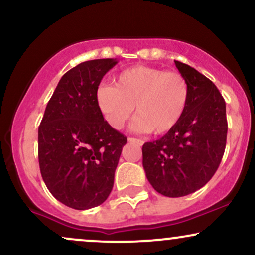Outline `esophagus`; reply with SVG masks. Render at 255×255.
I'll return each instance as SVG.
<instances>
[{"instance_id":"esophagus-1","label":"esophagus","mask_w":255,"mask_h":255,"mask_svg":"<svg viewBox=\"0 0 255 255\" xmlns=\"http://www.w3.org/2000/svg\"><path fill=\"white\" fill-rule=\"evenodd\" d=\"M128 141L131 142V144H137L140 146L144 144V141L141 139H136V137H128Z\"/></svg>"}]
</instances>
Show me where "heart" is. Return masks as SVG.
Wrapping results in <instances>:
<instances>
[{"instance_id": "b5f03b06", "label": "heart", "mask_w": 255, "mask_h": 255, "mask_svg": "<svg viewBox=\"0 0 255 255\" xmlns=\"http://www.w3.org/2000/svg\"><path fill=\"white\" fill-rule=\"evenodd\" d=\"M189 92L188 81L180 72L134 66L120 73L115 86L99 85L96 103L108 125L115 129L124 127L135 105L134 129L165 134L183 118Z\"/></svg>"}]
</instances>
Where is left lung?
<instances>
[{
  "label": "left lung",
  "instance_id": "obj_1",
  "mask_svg": "<svg viewBox=\"0 0 255 255\" xmlns=\"http://www.w3.org/2000/svg\"><path fill=\"white\" fill-rule=\"evenodd\" d=\"M189 84V102L174 129L142 146V166L160 194L178 198L205 186L217 171L227 144L224 98L210 79L175 61Z\"/></svg>",
  "mask_w": 255,
  "mask_h": 255
}]
</instances>
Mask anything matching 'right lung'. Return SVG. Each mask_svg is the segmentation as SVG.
Segmentation results:
<instances>
[{"instance_id":"add662e5","label":"right lung","mask_w":255,"mask_h":255,"mask_svg":"<svg viewBox=\"0 0 255 255\" xmlns=\"http://www.w3.org/2000/svg\"><path fill=\"white\" fill-rule=\"evenodd\" d=\"M116 58L83 62L58 81L38 128V159L45 186L75 210L103 204L114 186L127 137L105 121L96 103Z\"/></svg>"}]
</instances>
